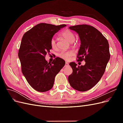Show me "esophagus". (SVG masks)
<instances>
[{"label":"esophagus","instance_id":"esophagus-1","mask_svg":"<svg viewBox=\"0 0 123 123\" xmlns=\"http://www.w3.org/2000/svg\"><path fill=\"white\" fill-rule=\"evenodd\" d=\"M69 65V64H68V62H66V63H65V67H67Z\"/></svg>","mask_w":123,"mask_h":123}]
</instances>
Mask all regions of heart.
<instances>
[{"label":"heart","instance_id":"1","mask_svg":"<svg viewBox=\"0 0 123 123\" xmlns=\"http://www.w3.org/2000/svg\"><path fill=\"white\" fill-rule=\"evenodd\" d=\"M60 35L64 38L68 40L70 43H73L75 40V36L74 33L69 30H65L62 31L60 33ZM50 44L51 47L53 49L56 48V41L54 38H52L50 41ZM74 52L73 51H63L59 53L58 55V57L65 61H69L73 55H74Z\"/></svg>","mask_w":123,"mask_h":123}]
</instances>
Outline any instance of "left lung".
Here are the masks:
<instances>
[{
  "label": "left lung",
  "instance_id": "8db88e82",
  "mask_svg": "<svg viewBox=\"0 0 123 123\" xmlns=\"http://www.w3.org/2000/svg\"><path fill=\"white\" fill-rule=\"evenodd\" d=\"M80 37V46L77 61L83 60L84 66L69 64L73 70L68 76L71 86L79 91H86L97 84L105 71L110 54L107 39L98 30L90 25H80L69 27Z\"/></svg>",
  "mask_w": 123,
  "mask_h": 123
}]
</instances>
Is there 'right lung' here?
<instances>
[{
	"label": "right lung",
	"instance_id": "obj_1",
	"mask_svg": "<svg viewBox=\"0 0 123 123\" xmlns=\"http://www.w3.org/2000/svg\"><path fill=\"white\" fill-rule=\"evenodd\" d=\"M66 25H55L40 23L25 32L18 50L21 71L31 86L38 92L53 87L55 77L65 65L64 60L55 58L48 63L45 56L52 49L51 39Z\"/></svg>",
	"mask_w": 123,
	"mask_h": 123
}]
</instances>
